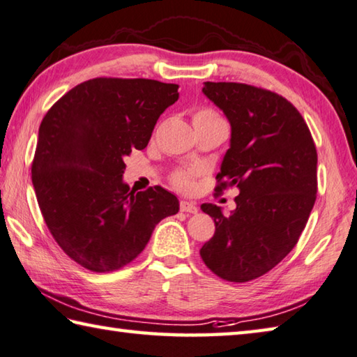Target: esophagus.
<instances>
[{
    "label": "esophagus",
    "instance_id": "esophagus-1",
    "mask_svg": "<svg viewBox=\"0 0 357 357\" xmlns=\"http://www.w3.org/2000/svg\"><path fill=\"white\" fill-rule=\"evenodd\" d=\"M180 211H185V213H197V207L196 204L188 202V201H182L180 202Z\"/></svg>",
    "mask_w": 357,
    "mask_h": 357
}]
</instances>
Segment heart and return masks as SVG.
<instances>
[{"instance_id":"heart-1","label":"heart","mask_w":357,"mask_h":357,"mask_svg":"<svg viewBox=\"0 0 357 357\" xmlns=\"http://www.w3.org/2000/svg\"><path fill=\"white\" fill-rule=\"evenodd\" d=\"M195 119H205V121H222L213 109L201 108L195 112ZM172 183L182 190H190L192 186V171H177L172 175Z\"/></svg>"}]
</instances>
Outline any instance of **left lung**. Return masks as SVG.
Returning a JSON list of instances; mask_svg holds the SVG:
<instances>
[{
	"label": "left lung",
	"instance_id": "obj_1",
	"mask_svg": "<svg viewBox=\"0 0 357 357\" xmlns=\"http://www.w3.org/2000/svg\"><path fill=\"white\" fill-rule=\"evenodd\" d=\"M202 92L232 127L215 191L236 186L240 195L230 216L202 204L216 230L201 257L221 279L248 282L273 270L307 224L317 199L315 142L299 111L276 92L211 81Z\"/></svg>",
	"mask_w": 357,
	"mask_h": 357
}]
</instances>
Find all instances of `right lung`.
Masks as SVG:
<instances>
[{
    "instance_id": "1",
    "label": "right lung",
    "mask_w": 357,
    "mask_h": 357,
    "mask_svg": "<svg viewBox=\"0 0 357 357\" xmlns=\"http://www.w3.org/2000/svg\"><path fill=\"white\" fill-rule=\"evenodd\" d=\"M178 86L146 78H93L43 117L31 166L50 234L86 270L116 271L142 252L178 199L161 186L133 192L125 158L147 146Z\"/></svg>"
}]
</instances>
